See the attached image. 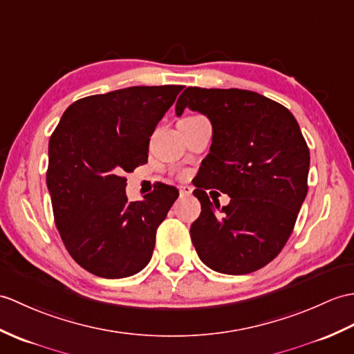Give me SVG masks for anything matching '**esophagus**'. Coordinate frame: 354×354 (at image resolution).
Here are the masks:
<instances>
[{
  "label": "esophagus",
  "mask_w": 354,
  "mask_h": 354,
  "mask_svg": "<svg viewBox=\"0 0 354 354\" xmlns=\"http://www.w3.org/2000/svg\"><path fill=\"white\" fill-rule=\"evenodd\" d=\"M179 194H180V197L190 196V194H192V187H188V185H180V187H179Z\"/></svg>",
  "instance_id": "esophagus-1"
}]
</instances>
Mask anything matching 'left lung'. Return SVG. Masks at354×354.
Masks as SVG:
<instances>
[{
  "label": "left lung",
  "mask_w": 354,
  "mask_h": 354,
  "mask_svg": "<svg viewBox=\"0 0 354 354\" xmlns=\"http://www.w3.org/2000/svg\"><path fill=\"white\" fill-rule=\"evenodd\" d=\"M212 125L202 183L193 194L201 216L190 227L205 266L225 274H248L273 261L292 232L308 194L309 147L288 109L241 88L188 87L178 97ZM217 187L232 197L219 214L204 192Z\"/></svg>",
  "instance_id": "8db88e82"
}]
</instances>
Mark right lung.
<instances>
[{
    "mask_svg": "<svg viewBox=\"0 0 354 354\" xmlns=\"http://www.w3.org/2000/svg\"><path fill=\"white\" fill-rule=\"evenodd\" d=\"M184 86H136L78 100L63 113L48 146L46 185L55 226L78 266L105 279L138 273L178 199L160 184L128 202L125 174L147 162L155 127Z\"/></svg>",
    "mask_w": 354,
    "mask_h": 354,
    "instance_id": "obj_1",
    "label": "right lung"
}]
</instances>
